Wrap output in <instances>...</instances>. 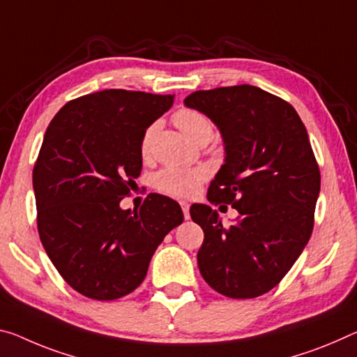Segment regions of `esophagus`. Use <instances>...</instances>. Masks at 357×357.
Returning a JSON list of instances; mask_svg holds the SVG:
<instances>
[{
  "label": "esophagus",
  "instance_id": "1",
  "mask_svg": "<svg viewBox=\"0 0 357 357\" xmlns=\"http://www.w3.org/2000/svg\"><path fill=\"white\" fill-rule=\"evenodd\" d=\"M179 205H181V208H183L184 219H190V214H189V203H188V202H181Z\"/></svg>",
  "mask_w": 357,
  "mask_h": 357
}]
</instances>
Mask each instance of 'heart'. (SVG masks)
<instances>
[{
  "instance_id": "b5f03b06",
  "label": "heart",
  "mask_w": 357,
  "mask_h": 357,
  "mask_svg": "<svg viewBox=\"0 0 357 357\" xmlns=\"http://www.w3.org/2000/svg\"><path fill=\"white\" fill-rule=\"evenodd\" d=\"M173 121L190 139L197 141V143L206 139L209 141L214 133L213 122L209 121V117L200 111L192 109V107H183V109L174 112ZM157 128V123H152L144 130L143 137H141L139 151L143 157L151 154L152 141H154ZM206 176L208 172L205 168L165 167L155 174L154 185L158 192L174 197V199H189L199 192Z\"/></svg>"
}]
</instances>
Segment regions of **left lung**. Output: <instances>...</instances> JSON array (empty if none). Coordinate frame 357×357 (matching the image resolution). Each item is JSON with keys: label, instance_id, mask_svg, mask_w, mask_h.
Listing matches in <instances>:
<instances>
[{"label": "left lung", "instance_id": "8db88e82", "mask_svg": "<svg viewBox=\"0 0 357 357\" xmlns=\"http://www.w3.org/2000/svg\"><path fill=\"white\" fill-rule=\"evenodd\" d=\"M184 105L211 119L224 139L208 200L240 213L224 227L216 209L190 206L205 234L200 273L225 297H259L284 278L313 231L321 174L307 128L287 101L248 84L199 90Z\"/></svg>", "mask_w": 357, "mask_h": 357}]
</instances>
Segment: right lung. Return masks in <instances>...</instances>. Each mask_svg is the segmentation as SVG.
I'll list each match as a JSON object with an SVG mask.
<instances>
[{"label": "right lung", "instance_id": "right-lung-1", "mask_svg": "<svg viewBox=\"0 0 357 357\" xmlns=\"http://www.w3.org/2000/svg\"><path fill=\"white\" fill-rule=\"evenodd\" d=\"M173 95L109 89L71 100L49 123L33 168L39 238L68 284L114 301L143 282L152 254L183 222L176 202L151 194L122 209L139 176L144 130Z\"/></svg>", "mask_w": 357, "mask_h": 357}]
</instances>
